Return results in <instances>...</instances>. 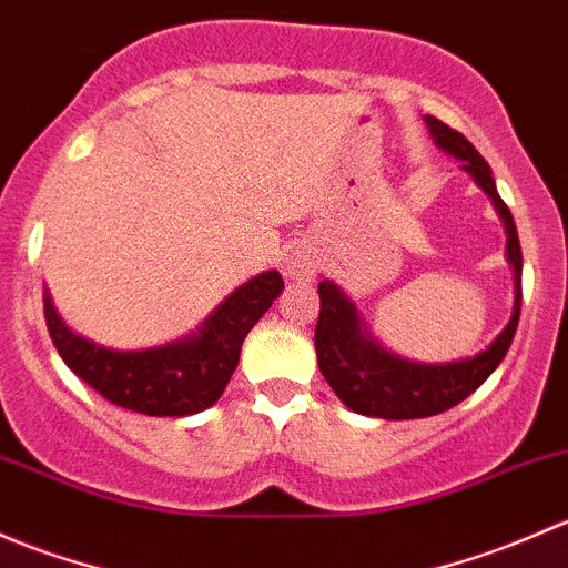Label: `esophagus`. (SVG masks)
Segmentation results:
<instances>
[{
  "label": "esophagus",
  "mask_w": 568,
  "mask_h": 568,
  "mask_svg": "<svg viewBox=\"0 0 568 568\" xmlns=\"http://www.w3.org/2000/svg\"><path fill=\"white\" fill-rule=\"evenodd\" d=\"M284 273L292 282H312L317 276V262L308 251H292L284 260Z\"/></svg>",
  "instance_id": "1"
}]
</instances>
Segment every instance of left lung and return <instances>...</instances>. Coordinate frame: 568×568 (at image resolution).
Segmentation results:
<instances>
[{
  "label": "left lung",
  "instance_id": "obj_1",
  "mask_svg": "<svg viewBox=\"0 0 568 568\" xmlns=\"http://www.w3.org/2000/svg\"><path fill=\"white\" fill-rule=\"evenodd\" d=\"M424 122L437 150L462 161V172L476 180L478 189L493 199V207L498 210L503 230H506V260L514 273V308L511 320L495 336V342L473 358L420 364L383 347L342 286L333 282L320 284V320L314 331L320 372L349 410L372 415V418H426V415L452 410L454 405L467 399L506 358L514 333H517L519 306H523V248H519L511 210L495 189L493 169L478 155V150L462 133L452 131L446 122L435 116H424Z\"/></svg>",
  "mask_w": 568,
  "mask_h": 568
}]
</instances>
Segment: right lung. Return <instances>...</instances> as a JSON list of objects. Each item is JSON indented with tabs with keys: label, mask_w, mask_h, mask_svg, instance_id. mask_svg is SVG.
<instances>
[{
	"label": "right lung",
	"mask_w": 568,
	"mask_h": 568,
	"mask_svg": "<svg viewBox=\"0 0 568 568\" xmlns=\"http://www.w3.org/2000/svg\"><path fill=\"white\" fill-rule=\"evenodd\" d=\"M278 271H265L224 297L196 331L148 349H111L79 336L43 292L45 325L75 377L111 405L144 415H194L213 407L237 369L251 327L282 295Z\"/></svg>",
	"instance_id": "add662e5"
}]
</instances>
